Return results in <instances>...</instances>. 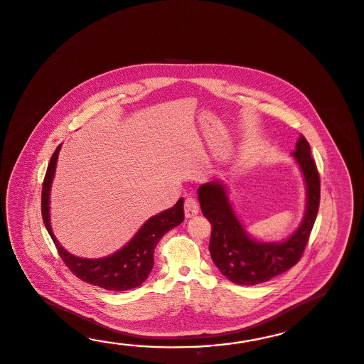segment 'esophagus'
Wrapping results in <instances>:
<instances>
[{
    "label": "esophagus",
    "instance_id": "esophagus-1",
    "mask_svg": "<svg viewBox=\"0 0 364 364\" xmlns=\"http://www.w3.org/2000/svg\"><path fill=\"white\" fill-rule=\"evenodd\" d=\"M198 210H200V206H198L197 200L192 196H188L186 202H184V211H186V218H192L194 215H197Z\"/></svg>",
    "mask_w": 364,
    "mask_h": 364
}]
</instances>
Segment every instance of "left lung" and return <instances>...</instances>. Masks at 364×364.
I'll use <instances>...</instances> for the list:
<instances>
[{"instance_id":"8db88e82","label":"left lung","mask_w":364,"mask_h":364,"mask_svg":"<svg viewBox=\"0 0 364 364\" xmlns=\"http://www.w3.org/2000/svg\"><path fill=\"white\" fill-rule=\"evenodd\" d=\"M307 186V209L299 228L283 242H259L251 239L227 198L220 183L198 188V201L211 223V259L231 282L253 286L287 272L301 259L320 206V175L311 155V146L301 134L292 151Z\"/></svg>"}]
</instances>
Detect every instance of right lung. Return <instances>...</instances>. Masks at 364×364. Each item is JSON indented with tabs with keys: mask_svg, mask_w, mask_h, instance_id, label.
Returning <instances> with one entry per match:
<instances>
[{
	"mask_svg": "<svg viewBox=\"0 0 364 364\" xmlns=\"http://www.w3.org/2000/svg\"><path fill=\"white\" fill-rule=\"evenodd\" d=\"M61 145L52 154L41 189V215L46 228L56 245L60 257L75 277L83 282L109 291L132 290L150 274L154 267V250L158 242L173 227L184 220L183 198L173 208L149 219L134 237L120 251L105 259H81L65 251L57 242L49 223V191L56 170L57 156Z\"/></svg>",
	"mask_w": 364,
	"mask_h": 364,
	"instance_id": "right-lung-1",
	"label": "right lung"
}]
</instances>
